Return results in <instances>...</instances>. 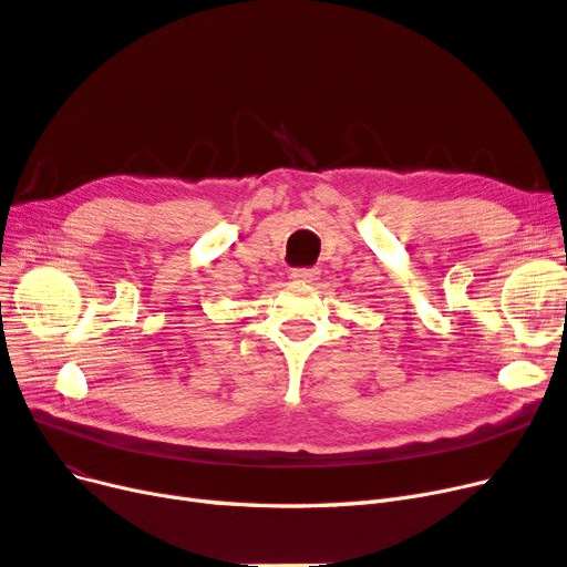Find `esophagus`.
I'll return each instance as SVG.
<instances>
[{
	"label": "esophagus",
	"instance_id": "esophagus-1",
	"mask_svg": "<svg viewBox=\"0 0 567 567\" xmlns=\"http://www.w3.org/2000/svg\"><path fill=\"white\" fill-rule=\"evenodd\" d=\"M316 278H318L316 268H295V270H291V280H297V282H313Z\"/></svg>",
	"mask_w": 567,
	"mask_h": 567
}]
</instances>
